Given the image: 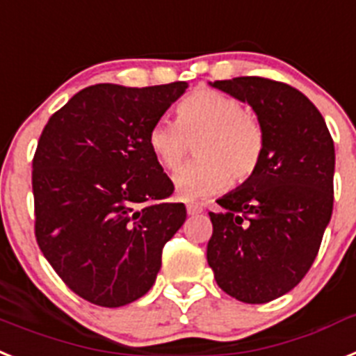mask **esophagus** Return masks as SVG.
Segmentation results:
<instances>
[{
	"mask_svg": "<svg viewBox=\"0 0 356 356\" xmlns=\"http://www.w3.org/2000/svg\"><path fill=\"white\" fill-rule=\"evenodd\" d=\"M203 212V207L202 205H198V203H189V205H187V214L189 216H198V214H202Z\"/></svg>",
	"mask_w": 356,
	"mask_h": 356,
	"instance_id": "1",
	"label": "esophagus"
}]
</instances>
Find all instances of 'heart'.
<instances>
[{
    "label": "heart",
    "instance_id": "b5f03b06",
    "mask_svg": "<svg viewBox=\"0 0 356 356\" xmlns=\"http://www.w3.org/2000/svg\"><path fill=\"white\" fill-rule=\"evenodd\" d=\"M149 149L167 172H176L196 144V160L176 176V191L187 202L243 184L259 167L265 133L238 99L198 90L176 108V122L160 118L147 136Z\"/></svg>",
    "mask_w": 356,
    "mask_h": 356
}]
</instances>
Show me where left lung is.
Returning <instances> with one entry per match:
<instances>
[{"mask_svg":"<svg viewBox=\"0 0 356 356\" xmlns=\"http://www.w3.org/2000/svg\"><path fill=\"white\" fill-rule=\"evenodd\" d=\"M247 102L265 147L256 172L209 212V266L234 299L263 305L296 288L314 265L333 212L335 145L323 115L299 90L263 77L216 81Z\"/></svg>","mask_w":356,"mask_h":356,"instance_id":"8db88e82","label":"left lung"}]
</instances>
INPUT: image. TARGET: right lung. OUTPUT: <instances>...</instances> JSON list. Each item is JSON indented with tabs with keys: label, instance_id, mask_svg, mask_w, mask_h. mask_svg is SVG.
<instances>
[{
	"label": "right lung",
	"instance_id": "right-lung-1",
	"mask_svg": "<svg viewBox=\"0 0 356 356\" xmlns=\"http://www.w3.org/2000/svg\"><path fill=\"white\" fill-rule=\"evenodd\" d=\"M187 83L95 84L48 120L32 162L35 238L66 286L104 308L145 296L184 203L147 136Z\"/></svg>",
	"mask_w": 356,
	"mask_h": 356
}]
</instances>
